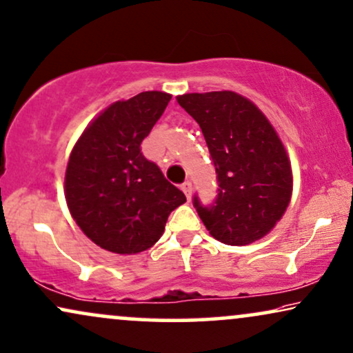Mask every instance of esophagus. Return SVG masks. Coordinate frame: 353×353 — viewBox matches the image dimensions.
I'll use <instances>...</instances> for the list:
<instances>
[{
  "mask_svg": "<svg viewBox=\"0 0 353 353\" xmlns=\"http://www.w3.org/2000/svg\"><path fill=\"white\" fill-rule=\"evenodd\" d=\"M181 190H183V193L186 194V198L191 199V194H193V185H191V181H185V183H183Z\"/></svg>",
  "mask_w": 353,
  "mask_h": 353,
  "instance_id": "obj_1",
  "label": "esophagus"
}]
</instances>
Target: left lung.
I'll use <instances>...</instances> for the list:
<instances>
[{
  "label": "left lung",
  "instance_id": "1",
  "mask_svg": "<svg viewBox=\"0 0 353 353\" xmlns=\"http://www.w3.org/2000/svg\"><path fill=\"white\" fill-rule=\"evenodd\" d=\"M176 102L198 121L216 167L219 194L201 221L216 240L245 246L266 236L288 208L290 159L271 121L250 99L232 92L183 94Z\"/></svg>",
  "mask_w": 353,
  "mask_h": 353
}]
</instances>
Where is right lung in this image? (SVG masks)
I'll return each mask as SVG.
<instances>
[{"label": "right lung", "mask_w": 353, "mask_h": 353, "mask_svg": "<svg viewBox=\"0 0 353 353\" xmlns=\"http://www.w3.org/2000/svg\"><path fill=\"white\" fill-rule=\"evenodd\" d=\"M172 95L148 90L118 100L87 125L71 150L65 198L87 238L117 254L149 250L185 194L141 152Z\"/></svg>", "instance_id": "obj_1"}]
</instances>
